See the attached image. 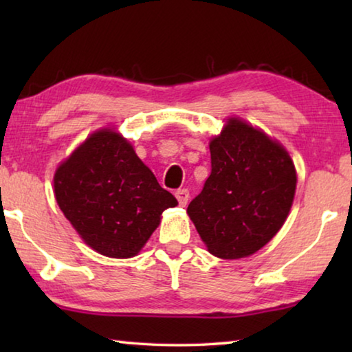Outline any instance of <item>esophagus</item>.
I'll use <instances>...</instances> for the list:
<instances>
[{
	"instance_id": "obj_1",
	"label": "esophagus",
	"mask_w": 352,
	"mask_h": 352,
	"mask_svg": "<svg viewBox=\"0 0 352 352\" xmlns=\"http://www.w3.org/2000/svg\"><path fill=\"white\" fill-rule=\"evenodd\" d=\"M175 197L178 200V204L182 206H186L188 200H189V190L188 189H178L175 190Z\"/></svg>"
}]
</instances>
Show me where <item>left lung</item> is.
Listing matches in <instances>:
<instances>
[{
    "label": "left lung",
    "mask_w": 352,
    "mask_h": 352,
    "mask_svg": "<svg viewBox=\"0 0 352 352\" xmlns=\"http://www.w3.org/2000/svg\"><path fill=\"white\" fill-rule=\"evenodd\" d=\"M211 174L188 214L208 252L241 259L272 241L294 204L296 170L262 130L230 118L210 142Z\"/></svg>",
    "instance_id": "1"
}]
</instances>
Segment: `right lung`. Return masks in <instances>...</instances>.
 <instances>
[{"label": "right lung", "mask_w": 352, "mask_h": 352, "mask_svg": "<svg viewBox=\"0 0 352 352\" xmlns=\"http://www.w3.org/2000/svg\"><path fill=\"white\" fill-rule=\"evenodd\" d=\"M54 194L83 242L119 259L138 254L163 211L178 205L133 146L111 129L88 136L58 166Z\"/></svg>", "instance_id": "obj_1"}]
</instances>
